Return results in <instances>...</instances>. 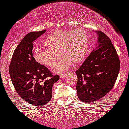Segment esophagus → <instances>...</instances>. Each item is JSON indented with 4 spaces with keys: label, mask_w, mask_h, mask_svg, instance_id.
<instances>
[{
    "label": "esophagus",
    "mask_w": 129,
    "mask_h": 129,
    "mask_svg": "<svg viewBox=\"0 0 129 129\" xmlns=\"http://www.w3.org/2000/svg\"><path fill=\"white\" fill-rule=\"evenodd\" d=\"M67 74H68L67 73H65V74H60V78H61V79H63L64 77H65V76L67 75Z\"/></svg>",
    "instance_id": "34e87169"
}]
</instances>
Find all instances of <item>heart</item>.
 I'll return each mask as SVG.
<instances>
[{
  "label": "heart",
  "mask_w": 129,
  "mask_h": 129,
  "mask_svg": "<svg viewBox=\"0 0 129 129\" xmlns=\"http://www.w3.org/2000/svg\"><path fill=\"white\" fill-rule=\"evenodd\" d=\"M47 50L35 48L33 57L38 63L47 67L54 68L60 58L62 59L57 64L55 73L63 72L72 64L82 62L87 56L89 47L88 35L83 29L72 30H55L43 42Z\"/></svg>",
  "instance_id": "obj_1"
}]
</instances>
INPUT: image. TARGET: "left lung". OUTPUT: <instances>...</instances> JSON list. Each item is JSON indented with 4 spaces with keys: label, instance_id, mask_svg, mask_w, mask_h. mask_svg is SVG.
<instances>
[{
    "label": "left lung",
    "instance_id": "left-lung-1",
    "mask_svg": "<svg viewBox=\"0 0 129 129\" xmlns=\"http://www.w3.org/2000/svg\"><path fill=\"white\" fill-rule=\"evenodd\" d=\"M97 47L75 72L77 96L83 102L97 101L112 89L120 72L118 55L109 38L98 30Z\"/></svg>",
    "mask_w": 129,
    "mask_h": 129
}]
</instances>
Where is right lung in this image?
<instances>
[{
  "mask_svg": "<svg viewBox=\"0 0 129 129\" xmlns=\"http://www.w3.org/2000/svg\"><path fill=\"white\" fill-rule=\"evenodd\" d=\"M46 30L31 32L16 48L9 64L11 79L16 91L28 103L45 106L52 96V86L59 79L45 66L36 62L33 55V43Z\"/></svg>",
  "mask_w": 129,
  "mask_h": 129,
  "instance_id": "obj_1",
  "label": "right lung"
}]
</instances>
